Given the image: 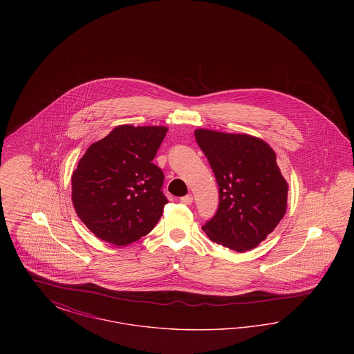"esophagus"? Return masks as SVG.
Returning <instances> with one entry per match:
<instances>
[{
    "instance_id": "34e87169",
    "label": "esophagus",
    "mask_w": 354,
    "mask_h": 354,
    "mask_svg": "<svg viewBox=\"0 0 354 354\" xmlns=\"http://www.w3.org/2000/svg\"><path fill=\"white\" fill-rule=\"evenodd\" d=\"M180 202L188 205V204H191V203L194 202V198H192V195H191V194H188V195H185V196H182V198H180Z\"/></svg>"
}]
</instances>
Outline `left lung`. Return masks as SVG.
I'll use <instances>...</instances> for the list:
<instances>
[{
	"label": "left lung",
	"mask_w": 354,
	"mask_h": 354,
	"mask_svg": "<svg viewBox=\"0 0 354 354\" xmlns=\"http://www.w3.org/2000/svg\"><path fill=\"white\" fill-rule=\"evenodd\" d=\"M219 185V207L203 231L220 245L245 252L273 232L286 209L288 185L270 146L247 134L195 130Z\"/></svg>",
	"instance_id": "obj_1"
}]
</instances>
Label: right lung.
Segmentation results:
<instances>
[{"mask_svg": "<svg viewBox=\"0 0 354 354\" xmlns=\"http://www.w3.org/2000/svg\"><path fill=\"white\" fill-rule=\"evenodd\" d=\"M166 127L123 124L93 143L71 178L77 215L102 240L127 245L150 234L169 203L152 163Z\"/></svg>", "mask_w": 354, "mask_h": 354, "instance_id": "right-lung-1", "label": "right lung"}]
</instances>
